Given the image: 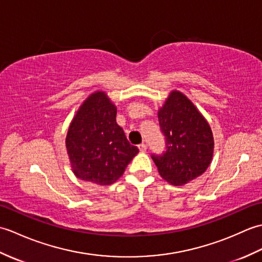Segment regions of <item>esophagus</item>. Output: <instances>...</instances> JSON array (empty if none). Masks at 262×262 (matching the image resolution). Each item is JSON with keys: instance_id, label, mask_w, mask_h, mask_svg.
<instances>
[{"instance_id": "esophagus-1", "label": "esophagus", "mask_w": 262, "mask_h": 262, "mask_svg": "<svg viewBox=\"0 0 262 262\" xmlns=\"http://www.w3.org/2000/svg\"><path fill=\"white\" fill-rule=\"evenodd\" d=\"M138 148H140L141 152H145L147 149V145H146V144L143 143V144H140V145H138Z\"/></svg>"}]
</instances>
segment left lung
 Listing matches in <instances>:
<instances>
[{
  "mask_svg": "<svg viewBox=\"0 0 262 262\" xmlns=\"http://www.w3.org/2000/svg\"><path fill=\"white\" fill-rule=\"evenodd\" d=\"M166 151L152 155L160 176L173 186H183L207 170L214 154L213 132L190 100L171 91L158 113Z\"/></svg>",
  "mask_w": 262,
  "mask_h": 262,
  "instance_id": "8db88e82",
  "label": "left lung"
}]
</instances>
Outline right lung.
<instances>
[{"mask_svg":"<svg viewBox=\"0 0 262 262\" xmlns=\"http://www.w3.org/2000/svg\"><path fill=\"white\" fill-rule=\"evenodd\" d=\"M117 107L104 91L91 93L72 119L65 145L73 173L99 186L113 185L138 153L116 122Z\"/></svg>","mask_w":262,"mask_h":262,"instance_id":"add662e5","label":"right lung"}]
</instances>
